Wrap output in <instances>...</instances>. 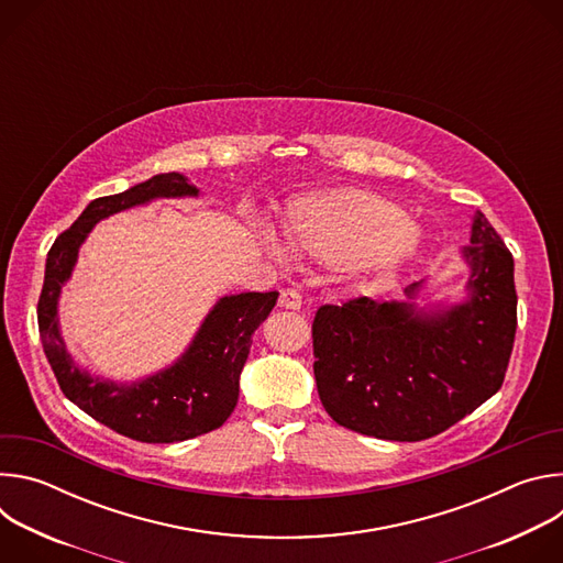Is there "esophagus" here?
<instances>
[{"label": "esophagus", "instance_id": "1", "mask_svg": "<svg viewBox=\"0 0 563 563\" xmlns=\"http://www.w3.org/2000/svg\"><path fill=\"white\" fill-rule=\"evenodd\" d=\"M300 305H302V296L298 294V289L287 287V289L280 291L278 307H283V309H300Z\"/></svg>", "mask_w": 563, "mask_h": 563}]
</instances>
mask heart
I'll use <instances>...</instances> for the list:
<instances>
[{"mask_svg": "<svg viewBox=\"0 0 563 563\" xmlns=\"http://www.w3.org/2000/svg\"><path fill=\"white\" fill-rule=\"evenodd\" d=\"M258 243L280 258L285 247L265 222H254ZM289 250L350 274H387L406 265L421 233L398 205L363 189H328L298 196L280 222Z\"/></svg>", "mask_w": 563, "mask_h": 563, "instance_id": "b5f03b06", "label": "heart"}]
</instances>
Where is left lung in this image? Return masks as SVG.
Masks as SVG:
<instances>
[{"label":"left lung","instance_id":"left-lung-1","mask_svg":"<svg viewBox=\"0 0 563 563\" xmlns=\"http://www.w3.org/2000/svg\"><path fill=\"white\" fill-rule=\"evenodd\" d=\"M465 296L419 307L426 280L406 300L354 298L316 311L313 376L328 415L385 441L430 439L499 391L517 332L515 261L474 211Z\"/></svg>","mask_w":563,"mask_h":563}]
</instances>
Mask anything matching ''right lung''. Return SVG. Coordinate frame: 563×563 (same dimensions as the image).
<instances>
[{
  "instance_id": "obj_1",
  "label": "right lung",
  "mask_w": 563,
  "mask_h": 563,
  "mask_svg": "<svg viewBox=\"0 0 563 563\" xmlns=\"http://www.w3.org/2000/svg\"><path fill=\"white\" fill-rule=\"evenodd\" d=\"M200 189L183 174H159L122 194L96 198L57 235L44 269L37 325L44 354L64 396L107 428L142 443H176L220 428L238 404L240 372L250 356L252 336L269 316L278 291L222 296L205 316L189 347L176 363L133 383H115L82 369L59 332L57 305L79 247L91 229L120 211L157 198H198Z\"/></svg>"
}]
</instances>
